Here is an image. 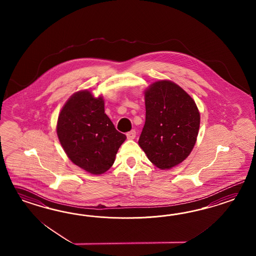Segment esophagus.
Here are the masks:
<instances>
[{
	"label": "esophagus",
	"instance_id": "esophagus-1",
	"mask_svg": "<svg viewBox=\"0 0 256 256\" xmlns=\"http://www.w3.org/2000/svg\"><path fill=\"white\" fill-rule=\"evenodd\" d=\"M135 137H136V132L134 130H132L130 132L126 133V138L128 140L135 139Z\"/></svg>",
	"mask_w": 256,
	"mask_h": 256
}]
</instances>
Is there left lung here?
<instances>
[{
	"label": "left lung",
	"mask_w": 256,
	"mask_h": 256,
	"mask_svg": "<svg viewBox=\"0 0 256 256\" xmlns=\"http://www.w3.org/2000/svg\"><path fill=\"white\" fill-rule=\"evenodd\" d=\"M146 123L139 146L158 168L168 170L192 151L200 112L192 96L170 80H158L144 92Z\"/></svg>",
	"instance_id": "obj_1"
}]
</instances>
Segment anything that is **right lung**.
Masks as SVG:
<instances>
[{
    "label": "right lung",
    "mask_w": 256,
    "mask_h": 256,
    "mask_svg": "<svg viewBox=\"0 0 256 256\" xmlns=\"http://www.w3.org/2000/svg\"><path fill=\"white\" fill-rule=\"evenodd\" d=\"M56 130L70 160L92 174H104L112 166L126 139L105 114L103 98H94L88 90L73 94L66 102Z\"/></svg>",
    "instance_id": "add662e5"
}]
</instances>
